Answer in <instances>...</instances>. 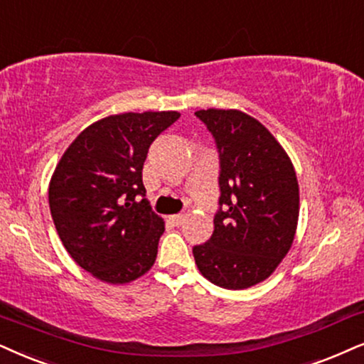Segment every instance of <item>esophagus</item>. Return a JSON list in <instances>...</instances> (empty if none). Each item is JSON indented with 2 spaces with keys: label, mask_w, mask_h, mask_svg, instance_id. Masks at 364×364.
I'll use <instances>...</instances> for the list:
<instances>
[{
  "label": "esophagus",
  "mask_w": 364,
  "mask_h": 364,
  "mask_svg": "<svg viewBox=\"0 0 364 364\" xmlns=\"http://www.w3.org/2000/svg\"><path fill=\"white\" fill-rule=\"evenodd\" d=\"M185 218H186L185 215H171V216H169V220H171V222L176 225V227H179V225H183V222H185Z\"/></svg>",
  "instance_id": "obj_1"
}]
</instances>
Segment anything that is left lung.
<instances>
[{
    "label": "left lung",
    "instance_id": "obj_1",
    "mask_svg": "<svg viewBox=\"0 0 364 364\" xmlns=\"http://www.w3.org/2000/svg\"><path fill=\"white\" fill-rule=\"evenodd\" d=\"M196 117L220 153V210L213 235L193 247L201 275L223 289H248L274 274L296 237L299 183L280 142L237 109H201Z\"/></svg>",
    "mask_w": 364,
    "mask_h": 364
}]
</instances>
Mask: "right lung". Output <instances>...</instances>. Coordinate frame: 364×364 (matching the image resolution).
<instances>
[{"label": "right lung", "instance_id": "right-lung-1", "mask_svg": "<svg viewBox=\"0 0 364 364\" xmlns=\"http://www.w3.org/2000/svg\"><path fill=\"white\" fill-rule=\"evenodd\" d=\"M176 110L124 112L90 124L60 158L48 186L57 233L77 265L107 284H129L153 267L164 222L142 185L149 146Z\"/></svg>", "mask_w": 364, "mask_h": 364}]
</instances>
